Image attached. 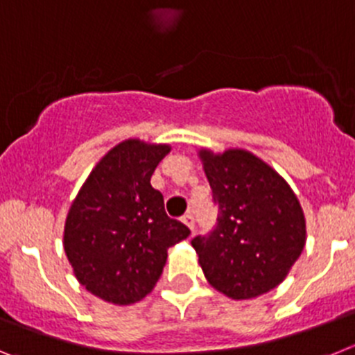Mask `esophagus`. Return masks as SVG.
I'll return each instance as SVG.
<instances>
[{"label":"esophagus","mask_w":355,"mask_h":355,"mask_svg":"<svg viewBox=\"0 0 355 355\" xmlns=\"http://www.w3.org/2000/svg\"><path fill=\"white\" fill-rule=\"evenodd\" d=\"M182 223H184L185 226L189 230H194V216L193 212H185L184 216H182Z\"/></svg>","instance_id":"esophagus-1"}]
</instances>
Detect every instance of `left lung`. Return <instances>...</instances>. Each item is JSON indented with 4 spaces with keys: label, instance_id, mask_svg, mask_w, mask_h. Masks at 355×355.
<instances>
[{
    "label": "left lung",
    "instance_id": "obj_1",
    "mask_svg": "<svg viewBox=\"0 0 355 355\" xmlns=\"http://www.w3.org/2000/svg\"><path fill=\"white\" fill-rule=\"evenodd\" d=\"M217 226L191 241L209 285L233 301L281 285L306 244V217L288 182L244 148L198 150Z\"/></svg>",
    "mask_w": 355,
    "mask_h": 355
}]
</instances>
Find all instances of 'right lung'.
Returning <instances> with one entry per match:
<instances>
[{
	"label": "right lung",
	"mask_w": 355,
	"mask_h": 355,
	"mask_svg": "<svg viewBox=\"0 0 355 355\" xmlns=\"http://www.w3.org/2000/svg\"><path fill=\"white\" fill-rule=\"evenodd\" d=\"M171 146L129 138L107 150L76 194L63 228V249L76 279L116 306L154 290L168 249L189 228L166 216L150 177Z\"/></svg>",
	"instance_id": "add662e5"
}]
</instances>
